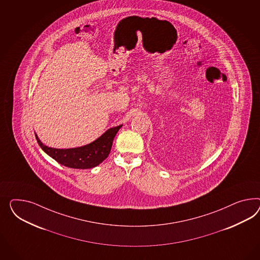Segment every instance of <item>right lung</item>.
Wrapping results in <instances>:
<instances>
[{
	"mask_svg": "<svg viewBox=\"0 0 260 260\" xmlns=\"http://www.w3.org/2000/svg\"><path fill=\"white\" fill-rule=\"evenodd\" d=\"M121 126L122 125L109 128L91 144L67 149L49 148L42 144L37 134L35 136L42 150L64 167L77 169H92L98 167L110 154L114 136Z\"/></svg>",
	"mask_w": 260,
	"mask_h": 260,
	"instance_id": "1",
	"label": "right lung"
}]
</instances>
